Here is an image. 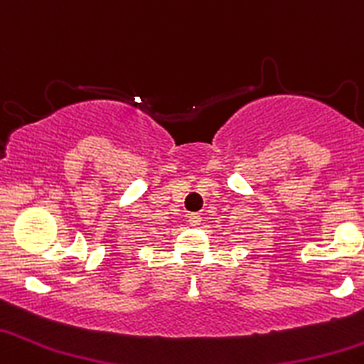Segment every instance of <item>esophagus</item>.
<instances>
[{"label": "esophagus", "instance_id": "34e87169", "mask_svg": "<svg viewBox=\"0 0 364 364\" xmlns=\"http://www.w3.org/2000/svg\"><path fill=\"white\" fill-rule=\"evenodd\" d=\"M201 213H191L189 215V225L191 227H198L201 223Z\"/></svg>", "mask_w": 364, "mask_h": 364}]
</instances>
